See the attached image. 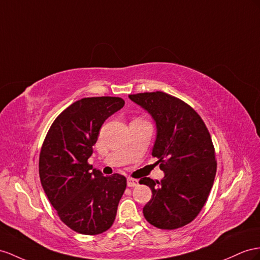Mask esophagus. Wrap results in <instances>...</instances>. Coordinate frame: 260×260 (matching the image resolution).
Returning a JSON list of instances; mask_svg holds the SVG:
<instances>
[{
    "instance_id": "esophagus-1",
    "label": "esophagus",
    "mask_w": 260,
    "mask_h": 260,
    "mask_svg": "<svg viewBox=\"0 0 260 260\" xmlns=\"http://www.w3.org/2000/svg\"><path fill=\"white\" fill-rule=\"evenodd\" d=\"M138 184V180H136V179H133V178H128L127 179V185L131 188L133 187H136V185Z\"/></svg>"
}]
</instances>
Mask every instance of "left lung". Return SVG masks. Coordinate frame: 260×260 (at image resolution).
<instances>
[{"label": "left lung", "mask_w": 260, "mask_h": 260, "mask_svg": "<svg viewBox=\"0 0 260 260\" xmlns=\"http://www.w3.org/2000/svg\"><path fill=\"white\" fill-rule=\"evenodd\" d=\"M128 98L154 119L156 139L151 155L158 158L165 177L141 179L152 197L144 206L145 218L161 230H175L193 221L202 210L216 174L210 133L198 113L164 92Z\"/></svg>", "instance_id": "left-lung-1"}]
</instances>
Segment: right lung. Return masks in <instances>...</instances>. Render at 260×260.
Returning a JSON list of instances; mask_svg holds the SVG:
<instances>
[{
  "label": "right lung",
  "mask_w": 260,
  "mask_h": 260,
  "mask_svg": "<svg viewBox=\"0 0 260 260\" xmlns=\"http://www.w3.org/2000/svg\"><path fill=\"white\" fill-rule=\"evenodd\" d=\"M121 98H84L52 123L39 156V177L61 221L77 233L96 235L114 222L126 178L104 177L88 164L106 118L121 110Z\"/></svg>",
  "instance_id": "obj_1"
}]
</instances>
